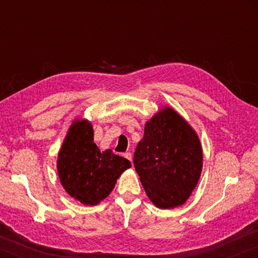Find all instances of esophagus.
Returning <instances> with one entry per match:
<instances>
[{"label": "esophagus", "instance_id": "esophagus-1", "mask_svg": "<svg viewBox=\"0 0 258 258\" xmlns=\"http://www.w3.org/2000/svg\"><path fill=\"white\" fill-rule=\"evenodd\" d=\"M124 157H125V158H127L128 160L132 161V154H131V152H126V154H124Z\"/></svg>", "mask_w": 258, "mask_h": 258}]
</instances>
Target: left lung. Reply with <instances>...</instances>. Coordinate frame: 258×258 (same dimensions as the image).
Instances as JSON below:
<instances>
[{"mask_svg":"<svg viewBox=\"0 0 258 258\" xmlns=\"http://www.w3.org/2000/svg\"><path fill=\"white\" fill-rule=\"evenodd\" d=\"M133 163L155 206L171 209L184 204L197 185L203 168L202 145L189 123L165 107L146 123Z\"/></svg>","mask_w":258,"mask_h":258,"instance_id":"obj_1","label":"left lung"}]
</instances>
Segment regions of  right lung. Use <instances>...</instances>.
Listing matches in <instances>:
<instances>
[{"label": "right lung", "mask_w": 258, "mask_h": 258, "mask_svg": "<svg viewBox=\"0 0 258 258\" xmlns=\"http://www.w3.org/2000/svg\"><path fill=\"white\" fill-rule=\"evenodd\" d=\"M92 124L75 119L59 151L56 168L61 184L74 199L87 206L98 205L115 187L117 178L131 167L130 160L93 142Z\"/></svg>", "instance_id": "obj_1"}]
</instances>
